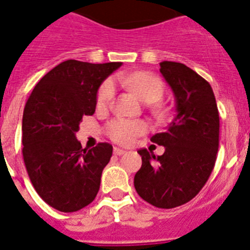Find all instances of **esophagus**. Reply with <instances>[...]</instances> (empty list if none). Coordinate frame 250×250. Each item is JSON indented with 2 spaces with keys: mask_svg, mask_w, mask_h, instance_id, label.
Wrapping results in <instances>:
<instances>
[{
  "mask_svg": "<svg viewBox=\"0 0 250 250\" xmlns=\"http://www.w3.org/2000/svg\"><path fill=\"white\" fill-rule=\"evenodd\" d=\"M113 152H114V155H116V156H122V155H125V149L118 148V147H114Z\"/></svg>",
  "mask_w": 250,
  "mask_h": 250,
  "instance_id": "obj_1",
  "label": "esophagus"
}]
</instances>
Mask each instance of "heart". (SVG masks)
Segmentation results:
<instances>
[{
    "label": "heart",
    "mask_w": 250,
    "mask_h": 250,
    "mask_svg": "<svg viewBox=\"0 0 250 250\" xmlns=\"http://www.w3.org/2000/svg\"><path fill=\"white\" fill-rule=\"evenodd\" d=\"M123 83L128 85L137 95L138 98L145 103H155L162 98L165 92V86L162 80L158 77L147 71H140L131 75H125L121 78ZM116 94V84L113 79H107L101 85L97 95V104L98 107L104 108L114 98ZM147 125L142 121H129V119L117 118L108 123V136L113 141L122 145H128L133 142V140L140 134L145 133Z\"/></svg>",
    "instance_id": "obj_1"
}]
</instances>
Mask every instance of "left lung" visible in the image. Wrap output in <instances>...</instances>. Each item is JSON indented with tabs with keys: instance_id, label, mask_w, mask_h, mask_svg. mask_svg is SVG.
I'll use <instances>...</instances> for the list:
<instances>
[{
	"instance_id": "left-lung-1",
	"label": "left lung",
	"mask_w": 250,
	"mask_h": 250,
	"mask_svg": "<svg viewBox=\"0 0 250 250\" xmlns=\"http://www.w3.org/2000/svg\"><path fill=\"white\" fill-rule=\"evenodd\" d=\"M160 66L172 89L176 114L166 131L151 138L165 147L164 155L138 151L142 166L134 188L151 205L172 209L194 199L209 179L219 148V112L203 77L181 62H162Z\"/></svg>"
}]
</instances>
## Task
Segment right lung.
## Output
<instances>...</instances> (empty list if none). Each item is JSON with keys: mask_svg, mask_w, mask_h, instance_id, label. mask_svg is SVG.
I'll use <instances>...</instances> for the list:
<instances>
[{"mask_svg": "<svg viewBox=\"0 0 250 250\" xmlns=\"http://www.w3.org/2000/svg\"><path fill=\"white\" fill-rule=\"evenodd\" d=\"M121 65L62 62L41 78L26 102L23 162L39 196L59 211H78L98 194L113 147L104 142L83 148L75 133L83 117L94 114L101 84Z\"/></svg>", "mask_w": 250, "mask_h": 250, "instance_id": "right-lung-1", "label": "right lung"}]
</instances>
